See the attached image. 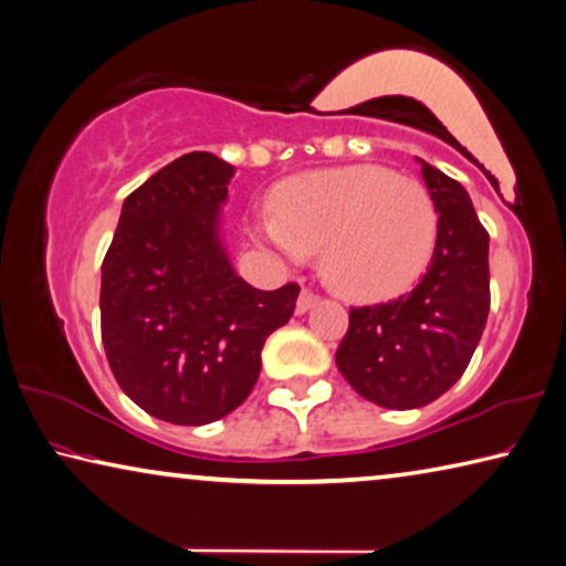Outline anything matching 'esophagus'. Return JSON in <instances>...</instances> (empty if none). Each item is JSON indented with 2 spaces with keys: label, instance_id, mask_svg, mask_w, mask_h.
<instances>
[{
  "label": "esophagus",
  "instance_id": "34e87169",
  "mask_svg": "<svg viewBox=\"0 0 566 566\" xmlns=\"http://www.w3.org/2000/svg\"><path fill=\"white\" fill-rule=\"evenodd\" d=\"M318 301H321V295H316L313 291H301L298 303H295V313L303 316V313H308L313 305H318Z\"/></svg>",
  "mask_w": 566,
  "mask_h": 566
}]
</instances>
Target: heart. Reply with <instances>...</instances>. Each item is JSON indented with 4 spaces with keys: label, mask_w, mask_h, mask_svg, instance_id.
Returning <instances> with one entry per match:
<instances>
[{
    "label": "heart",
    "mask_w": 566,
    "mask_h": 566,
    "mask_svg": "<svg viewBox=\"0 0 566 566\" xmlns=\"http://www.w3.org/2000/svg\"><path fill=\"white\" fill-rule=\"evenodd\" d=\"M253 235L289 258L321 250V273L350 301H388L413 289L439 238L426 185L381 165L293 175L271 192Z\"/></svg>",
    "instance_id": "1"
}]
</instances>
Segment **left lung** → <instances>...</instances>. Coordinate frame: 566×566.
<instances>
[{
  "mask_svg": "<svg viewBox=\"0 0 566 566\" xmlns=\"http://www.w3.org/2000/svg\"><path fill=\"white\" fill-rule=\"evenodd\" d=\"M439 212L431 265L409 295L350 308L336 366L358 396L409 411L459 381L489 316V233L464 185L419 160Z\"/></svg>",
  "mask_w": 566,
  "mask_h": 566,
  "instance_id": "8db88e82",
  "label": "left lung"
}]
</instances>
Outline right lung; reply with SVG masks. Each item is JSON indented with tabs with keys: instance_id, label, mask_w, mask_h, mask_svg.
<instances>
[{
	"instance_id": "obj_1",
	"label": "right lung",
	"mask_w": 566,
	"mask_h": 566,
	"mask_svg": "<svg viewBox=\"0 0 566 566\" xmlns=\"http://www.w3.org/2000/svg\"><path fill=\"white\" fill-rule=\"evenodd\" d=\"M235 168L188 153L129 192L105 261L102 344L123 391L155 419L202 426L235 411L301 289L258 291L233 271L220 208Z\"/></svg>"
}]
</instances>
